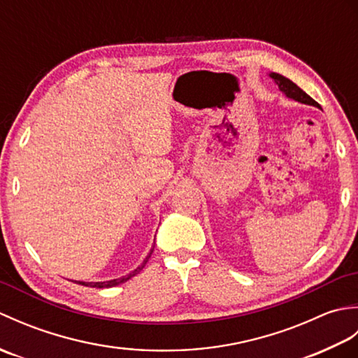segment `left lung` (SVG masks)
I'll list each match as a JSON object with an SVG mask.
<instances>
[{"label": "left lung", "instance_id": "8db88e82", "mask_svg": "<svg viewBox=\"0 0 358 358\" xmlns=\"http://www.w3.org/2000/svg\"><path fill=\"white\" fill-rule=\"evenodd\" d=\"M269 77L277 83L278 89H280L281 92H283L287 98H291V100H295V101H299V103H301V104L314 106V108L322 109L320 104H318L315 100H313V98H310V96L305 92V90H301L299 86L295 85V83H292L289 78L283 77V75L272 72V73H269Z\"/></svg>", "mask_w": 358, "mask_h": 358}]
</instances>
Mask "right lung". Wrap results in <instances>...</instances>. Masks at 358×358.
<instances>
[{"label":"right lung","instance_id":"add662e5","mask_svg":"<svg viewBox=\"0 0 358 358\" xmlns=\"http://www.w3.org/2000/svg\"><path fill=\"white\" fill-rule=\"evenodd\" d=\"M154 250V249H152ZM152 250H150V254H152ZM150 254L144 258V262H143V264L141 266H138V268H136L135 271H132L131 273H129V275H124V277H121V278H113V280H109V281H75V283H80V285H83V286H89V287H113V286H118V285H121V283H124V281H127L129 278H132L134 275H136V273H138L143 268H144V264L148 263V260H149V257H150Z\"/></svg>","mask_w":358,"mask_h":358}]
</instances>
